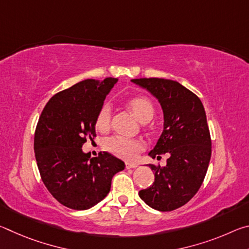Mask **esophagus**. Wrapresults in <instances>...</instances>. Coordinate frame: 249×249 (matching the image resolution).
Listing matches in <instances>:
<instances>
[{"label":"esophagus","mask_w":249,"mask_h":249,"mask_svg":"<svg viewBox=\"0 0 249 249\" xmlns=\"http://www.w3.org/2000/svg\"><path fill=\"white\" fill-rule=\"evenodd\" d=\"M136 167H137L136 163H126L125 165L126 169H133V168H136Z\"/></svg>","instance_id":"34e87169"}]
</instances>
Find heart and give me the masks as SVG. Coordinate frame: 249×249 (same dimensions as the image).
<instances>
[{
    "mask_svg": "<svg viewBox=\"0 0 249 249\" xmlns=\"http://www.w3.org/2000/svg\"><path fill=\"white\" fill-rule=\"evenodd\" d=\"M127 107L133 114L142 123H148L155 115L153 102L145 96H133L127 101ZM111 126V107L108 104L101 107L95 117V128L100 132H107ZM103 148L107 153L123 160H133L138 153L144 149L142 142L137 140H126L123 137L114 136L104 142Z\"/></svg>",
    "mask_w": 249,
    "mask_h": 249,
    "instance_id": "heart-1",
    "label": "heart"
}]
</instances>
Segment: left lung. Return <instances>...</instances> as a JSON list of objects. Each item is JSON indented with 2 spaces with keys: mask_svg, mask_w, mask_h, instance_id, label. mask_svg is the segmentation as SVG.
<instances>
[{
  "mask_svg": "<svg viewBox=\"0 0 249 249\" xmlns=\"http://www.w3.org/2000/svg\"><path fill=\"white\" fill-rule=\"evenodd\" d=\"M157 98L163 111V130L149 156L169 154L167 166L149 165L155 181L140 191L155 210L168 212L188 203L199 191L211 159V136L201 100L174 80L133 79Z\"/></svg>",
  "mask_w": 249,
  "mask_h": 249,
  "instance_id": "8db88e82",
  "label": "left lung"
}]
</instances>
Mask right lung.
<instances>
[{
  "mask_svg": "<svg viewBox=\"0 0 249 249\" xmlns=\"http://www.w3.org/2000/svg\"><path fill=\"white\" fill-rule=\"evenodd\" d=\"M117 82L87 79L58 92L41 112L36 126L34 150L46 188L59 203L72 210H88L111 190L112 178L125 168L115 156L103 151L90 158L82 146L93 142L95 117Z\"/></svg>",
  "mask_w": 249,
  "mask_h": 249,
  "instance_id": "add662e5",
  "label": "right lung"
}]
</instances>
